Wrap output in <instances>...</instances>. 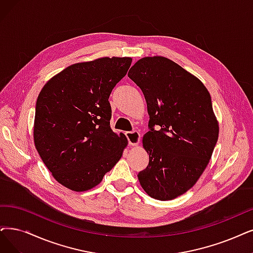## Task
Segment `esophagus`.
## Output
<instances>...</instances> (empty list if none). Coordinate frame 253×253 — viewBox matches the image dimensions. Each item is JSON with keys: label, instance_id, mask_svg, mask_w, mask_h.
Listing matches in <instances>:
<instances>
[{"label": "esophagus", "instance_id": "34e87169", "mask_svg": "<svg viewBox=\"0 0 253 253\" xmlns=\"http://www.w3.org/2000/svg\"><path fill=\"white\" fill-rule=\"evenodd\" d=\"M126 136L127 138V141H128V144L129 145L135 146V145H137L139 143L140 134H139L138 130H133V132H126Z\"/></svg>", "mask_w": 253, "mask_h": 253}]
</instances>
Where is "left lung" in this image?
Wrapping results in <instances>:
<instances>
[{"mask_svg": "<svg viewBox=\"0 0 253 253\" xmlns=\"http://www.w3.org/2000/svg\"><path fill=\"white\" fill-rule=\"evenodd\" d=\"M127 76L142 90L149 115L143 136L149 162L138 173L140 185L150 197L174 199L195 185L217 143L211 95L200 80L165 57L140 59Z\"/></svg>", "mask_w": 253, "mask_h": 253, "instance_id": "obj_1", "label": "left lung"}]
</instances>
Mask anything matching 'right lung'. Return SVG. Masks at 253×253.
<instances>
[{"label":"right lung","mask_w":253,"mask_h":253,"mask_svg":"<svg viewBox=\"0 0 253 253\" xmlns=\"http://www.w3.org/2000/svg\"><path fill=\"white\" fill-rule=\"evenodd\" d=\"M132 63L104 57L76 63L50 79L35 108L34 143L55 179L83 192L97 186L127 145L110 126L109 96Z\"/></svg>","instance_id":"1"}]
</instances>
